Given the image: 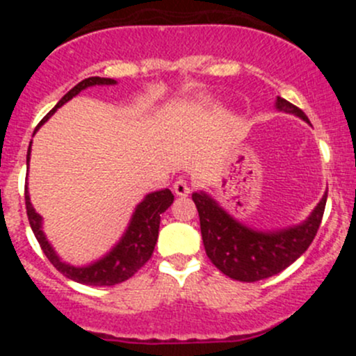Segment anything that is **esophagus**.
<instances>
[{
  "label": "esophagus",
  "mask_w": 356,
  "mask_h": 356,
  "mask_svg": "<svg viewBox=\"0 0 356 356\" xmlns=\"http://www.w3.org/2000/svg\"><path fill=\"white\" fill-rule=\"evenodd\" d=\"M191 191H193V184L188 181V179L181 177L174 182V193L177 196H188Z\"/></svg>",
  "instance_id": "1"
}]
</instances>
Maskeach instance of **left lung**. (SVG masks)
Returning a JSON list of instances; mask_svg holds the SVG:
<instances>
[{
  "instance_id": "left-lung-1",
  "label": "left lung",
  "mask_w": 356,
  "mask_h": 356,
  "mask_svg": "<svg viewBox=\"0 0 356 356\" xmlns=\"http://www.w3.org/2000/svg\"><path fill=\"white\" fill-rule=\"evenodd\" d=\"M275 108L308 122L307 115L284 98L277 96ZM193 201L198 208L201 238L211 264L227 277L254 282L282 272L308 250L321 225L327 191L303 222L275 231L243 224L204 191L193 193Z\"/></svg>"
}]
</instances>
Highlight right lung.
<instances>
[{
	"mask_svg": "<svg viewBox=\"0 0 356 356\" xmlns=\"http://www.w3.org/2000/svg\"><path fill=\"white\" fill-rule=\"evenodd\" d=\"M117 81L115 79L106 77H88L84 81L79 82L77 86L70 89L62 99L55 105V108L49 111L41 122H39L38 129L41 127L48 118L53 117L60 106L65 105L72 98L79 95L84 89L92 88V86H115ZM31 145L27 149V167L29 160H31ZM174 201V195L170 189H161V191L148 193L138 207L132 211V217L129 220L127 229L124 231L122 238L115 243L113 248L106 254H103L98 260L91 261L88 265H70L60 258L55 248L46 238L44 231H42V217L35 211L32 207L31 196H29V188L25 186V208H27L29 224H31L32 232H34L35 239L41 245L42 251L51 261L53 267L63 275L75 282L88 286H115L120 282L127 281L129 277L136 274L146 261L152 258L153 250H155L156 239H158V229H160V215L167 210Z\"/></svg>",
	"mask_w": 356,
	"mask_h": 356,
	"instance_id": "obj_1",
	"label": "right lung"
}]
</instances>
